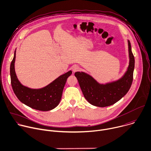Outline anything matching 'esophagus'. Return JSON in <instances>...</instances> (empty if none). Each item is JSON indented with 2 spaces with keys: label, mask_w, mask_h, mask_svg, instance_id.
Listing matches in <instances>:
<instances>
[{
  "label": "esophagus",
  "mask_w": 151,
  "mask_h": 151,
  "mask_svg": "<svg viewBox=\"0 0 151 151\" xmlns=\"http://www.w3.org/2000/svg\"><path fill=\"white\" fill-rule=\"evenodd\" d=\"M79 70H80V68H79L77 65H74V66L72 67V70H73V71L74 73L79 71Z\"/></svg>",
  "instance_id": "34e87169"
}]
</instances>
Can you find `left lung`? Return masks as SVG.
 <instances>
[{
    "label": "left lung",
    "mask_w": 151,
    "mask_h": 151,
    "mask_svg": "<svg viewBox=\"0 0 151 151\" xmlns=\"http://www.w3.org/2000/svg\"><path fill=\"white\" fill-rule=\"evenodd\" d=\"M130 62L127 71L119 80L106 84L98 83L93 77L83 72L75 73L86 99L94 106L105 107L112 105L125 96L129 90L133 79L134 57L131 44L128 40Z\"/></svg>",
    "instance_id": "1"
}]
</instances>
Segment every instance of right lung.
<instances>
[{"instance_id":"1","label":"right lung","mask_w":151,"mask_h":151,"mask_svg":"<svg viewBox=\"0 0 151 151\" xmlns=\"http://www.w3.org/2000/svg\"><path fill=\"white\" fill-rule=\"evenodd\" d=\"M15 55L16 51L11 64L10 75L12 87L17 98L27 106L36 110L47 111L54 109L61 99L64 87L72 71H69L59 76L43 88H30L22 85L17 78L14 67Z\"/></svg>"}]
</instances>
